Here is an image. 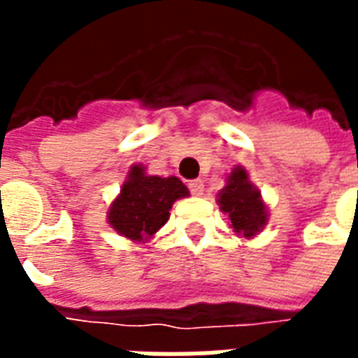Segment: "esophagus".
<instances>
[{
	"label": "esophagus",
	"instance_id": "34e87169",
	"mask_svg": "<svg viewBox=\"0 0 358 358\" xmlns=\"http://www.w3.org/2000/svg\"><path fill=\"white\" fill-rule=\"evenodd\" d=\"M203 189H205L203 180H192V182H189V192L194 195H203Z\"/></svg>",
	"mask_w": 358,
	"mask_h": 358
}]
</instances>
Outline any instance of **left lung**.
I'll list each match as a JSON object with an SVG mask.
<instances>
[{"instance_id": "1", "label": "left lung", "mask_w": 358, "mask_h": 358, "mask_svg": "<svg viewBox=\"0 0 358 358\" xmlns=\"http://www.w3.org/2000/svg\"><path fill=\"white\" fill-rule=\"evenodd\" d=\"M220 210L230 218V228L243 238H253L268 222V213L261 192L249 182L248 171L236 166L226 180V186L218 192Z\"/></svg>"}]
</instances>
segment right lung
I'll return each instance as SVG.
<instances>
[{
	"label": "right lung",
	"mask_w": 358,
	"mask_h": 358,
	"mask_svg": "<svg viewBox=\"0 0 358 358\" xmlns=\"http://www.w3.org/2000/svg\"><path fill=\"white\" fill-rule=\"evenodd\" d=\"M187 195V187L176 176H149L145 166L132 164L120 194L110 203L107 220L128 240L148 241L169 220L174 201Z\"/></svg>",
	"instance_id": "1"
}]
</instances>
